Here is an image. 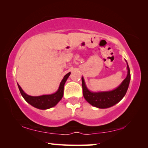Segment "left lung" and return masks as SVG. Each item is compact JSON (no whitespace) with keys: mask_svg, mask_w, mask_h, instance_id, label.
I'll list each match as a JSON object with an SVG mask.
<instances>
[{"mask_svg":"<svg viewBox=\"0 0 148 148\" xmlns=\"http://www.w3.org/2000/svg\"><path fill=\"white\" fill-rule=\"evenodd\" d=\"M127 76L118 88L112 91L104 92H91L86 88L84 78L82 79L83 95L84 98L92 106L99 108H106L114 106L122 100L128 89L131 79L130 69L127 64Z\"/></svg>","mask_w":148,"mask_h":148,"instance_id":"left-lung-1","label":"left lung"}]
</instances>
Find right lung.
Here are the masks:
<instances>
[{
	"instance_id": "add662e5",
	"label": "right lung",
	"mask_w": 148,
	"mask_h": 148,
	"mask_svg": "<svg viewBox=\"0 0 148 148\" xmlns=\"http://www.w3.org/2000/svg\"><path fill=\"white\" fill-rule=\"evenodd\" d=\"M70 74L71 73L69 72L64 75V78L62 79L61 82H60L59 88H58L57 92L50 95H43V96H31L26 94L19 84H17L18 88H19L21 96L23 97L26 102L31 104L32 106L35 107V108L45 110V109H48L54 106L61 100L62 96H63L64 84H65L66 79L69 77Z\"/></svg>"
}]
</instances>
